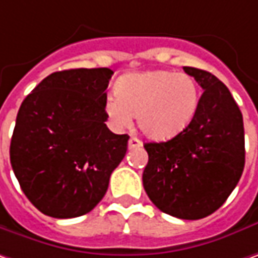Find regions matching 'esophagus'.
<instances>
[{
  "label": "esophagus",
  "instance_id": "esophagus-1",
  "mask_svg": "<svg viewBox=\"0 0 258 258\" xmlns=\"http://www.w3.org/2000/svg\"><path fill=\"white\" fill-rule=\"evenodd\" d=\"M143 146V143H141L139 139H136V137H131L128 140V149L130 150H133V149H139Z\"/></svg>",
  "mask_w": 258,
  "mask_h": 258
}]
</instances>
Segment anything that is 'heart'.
I'll return each mask as SVG.
<instances>
[{
    "label": "heart",
    "instance_id": "heart-1",
    "mask_svg": "<svg viewBox=\"0 0 258 258\" xmlns=\"http://www.w3.org/2000/svg\"><path fill=\"white\" fill-rule=\"evenodd\" d=\"M199 105L195 79L185 72L147 71L121 76L115 96H108L104 111L115 130L137 117L139 128L156 141L173 139L190 124Z\"/></svg>",
    "mask_w": 258,
    "mask_h": 258
}]
</instances>
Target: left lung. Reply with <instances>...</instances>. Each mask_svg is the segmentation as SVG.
<instances>
[{
    "label": "left lung",
    "instance_id": "8db88e82",
    "mask_svg": "<svg viewBox=\"0 0 258 258\" xmlns=\"http://www.w3.org/2000/svg\"><path fill=\"white\" fill-rule=\"evenodd\" d=\"M204 89L190 124L172 140L146 143L143 186L164 214L201 219L214 214L240 180L244 163L242 114L212 73L183 68Z\"/></svg>",
    "mask_w": 258,
    "mask_h": 258
}]
</instances>
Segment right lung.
Segmentation results:
<instances>
[{"instance_id":"obj_1","label":"right lung","mask_w":258,"mask_h":258,"mask_svg":"<svg viewBox=\"0 0 258 258\" xmlns=\"http://www.w3.org/2000/svg\"><path fill=\"white\" fill-rule=\"evenodd\" d=\"M112 71L69 69L44 78L18 109L10 160L28 201L53 218L88 214L104 198L128 136L104 111Z\"/></svg>"}]
</instances>
